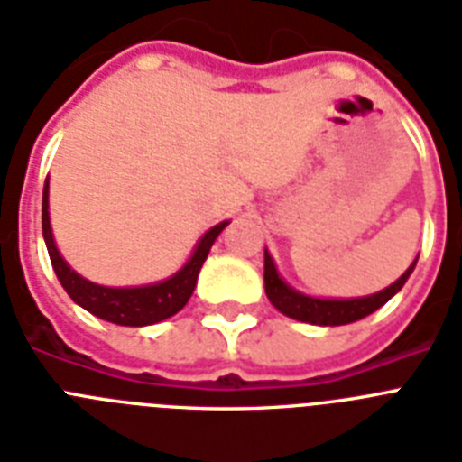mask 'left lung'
Returning <instances> with one entry per match:
<instances>
[{"label": "left lung", "mask_w": 462, "mask_h": 462, "mask_svg": "<svg viewBox=\"0 0 462 462\" xmlns=\"http://www.w3.org/2000/svg\"><path fill=\"white\" fill-rule=\"evenodd\" d=\"M418 258L413 265L403 273L393 284H389L387 290L377 291V294L361 296V299H316V296H306L301 291L291 290L290 284L284 282L280 273H277L273 258L265 251V294H268L270 303L275 306L280 313L294 320L310 322V325H322V328H335V325H348V322L361 320V318L370 316L377 309H382L384 303L392 299L396 291L406 284V280L413 273Z\"/></svg>", "instance_id": "obj_1"}]
</instances>
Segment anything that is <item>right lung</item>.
Returning a JSON list of instances; mask_svg holds the SVG:
<instances>
[{
	"label": "right lung",
	"mask_w": 462,
	"mask_h": 462,
	"mask_svg": "<svg viewBox=\"0 0 462 462\" xmlns=\"http://www.w3.org/2000/svg\"><path fill=\"white\" fill-rule=\"evenodd\" d=\"M225 225H227V220L206 232L204 237L199 239L192 258L163 282L144 284V287H101V284L89 282V280L78 275L75 270H70V265L63 261V256L56 249L51 225H49V180L44 182L42 235L59 282H61L63 290L69 291L70 299L85 310H89L92 316L116 322V325H125V328L153 325V322L166 320V318L185 309V303L189 301V296L197 287L199 270L204 265L216 237L225 230Z\"/></svg>",
	"instance_id": "obj_1"
}]
</instances>
